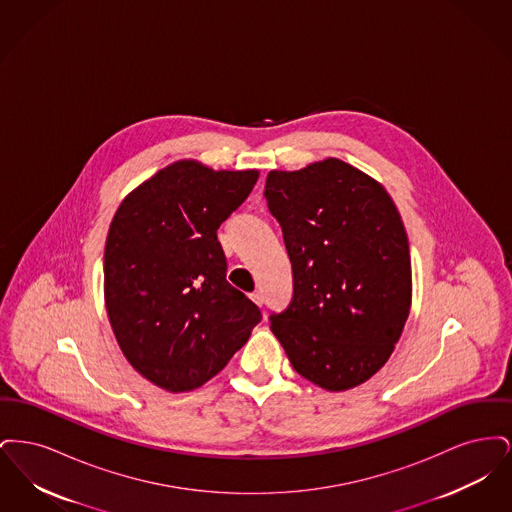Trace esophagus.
I'll list each match as a JSON object with an SVG mask.
<instances>
[{
    "label": "esophagus",
    "instance_id": "1",
    "mask_svg": "<svg viewBox=\"0 0 512 512\" xmlns=\"http://www.w3.org/2000/svg\"><path fill=\"white\" fill-rule=\"evenodd\" d=\"M249 297H251V301H253V303H255V305H259V307H263V293L253 292V293H251V295H249Z\"/></svg>",
    "mask_w": 512,
    "mask_h": 512
}]
</instances>
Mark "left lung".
<instances>
[{"label":"left lung","instance_id":"obj_1","mask_svg":"<svg viewBox=\"0 0 512 512\" xmlns=\"http://www.w3.org/2000/svg\"><path fill=\"white\" fill-rule=\"evenodd\" d=\"M265 197L293 270L292 303L270 330L303 378L351 390L388 363L411 311L401 215L380 182L336 157L268 172Z\"/></svg>","mask_w":512,"mask_h":512}]
</instances>
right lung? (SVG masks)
I'll use <instances>...</instances> for the list:
<instances>
[{"mask_svg":"<svg viewBox=\"0 0 512 512\" xmlns=\"http://www.w3.org/2000/svg\"><path fill=\"white\" fill-rule=\"evenodd\" d=\"M259 171H213L182 159L122 199L103 255L105 309L126 361L161 390L217 376L261 311L226 282L217 230Z\"/></svg>","mask_w":512,"mask_h":512,"instance_id":"obj_1","label":"right lung"}]
</instances>
